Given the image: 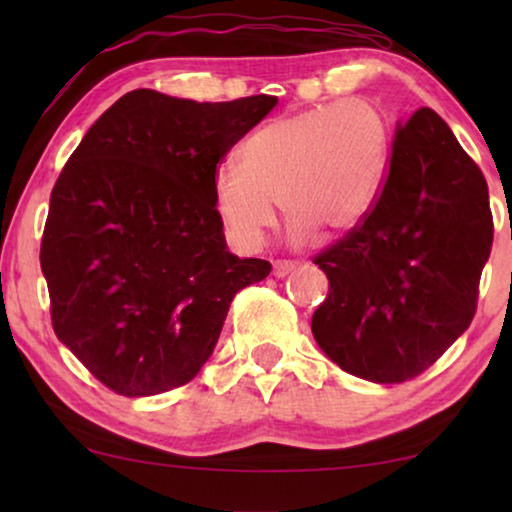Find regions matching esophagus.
I'll return each instance as SVG.
<instances>
[{"mask_svg": "<svg viewBox=\"0 0 512 512\" xmlns=\"http://www.w3.org/2000/svg\"><path fill=\"white\" fill-rule=\"evenodd\" d=\"M293 268H296V263L293 261H275V265H272V275L286 277Z\"/></svg>", "mask_w": 512, "mask_h": 512, "instance_id": "34e87169", "label": "esophagus"}]
</instances>
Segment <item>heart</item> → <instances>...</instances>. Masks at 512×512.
Returning <instances> with one entry per match:
<instances>
[{
  "instance_id": "b5f03b06",
  "label": "heart",
  "mask_w": 512,
  "mask_h": 512,
  "mask_svg": "<svg viewBox=\"0 0 512 512\" xmlns=\"http://www.w3.org/2000/svg\"><path fill=\"white\" fill-rule=\"evenodd\" d=\"M389 158V125L373 102L347 97L272 118L214 172V212L237 251H256L275 226L293 240L352 228L373 205Z\"/></svg>"
}]
</instances>
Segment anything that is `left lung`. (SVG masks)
I'll use <instances>...</instances> for the list:
<instances>
[{"label": "left lung", "mask_w": 512, "mask_h": 512, "mask_svg": "<svg viewBox=\"0 0 512 512\" xmlns=\"http://www.w3.org/2000/svg\"><path fill=\"white\" fill-rule=\"evenodd\" d=\"M492 240L480 167L436 111L417 109L398 125L373 205L312 258L328 277L314 340L361 380H415L471 326Z\"/></svg>", "instance_id": "1"}]
</instances>
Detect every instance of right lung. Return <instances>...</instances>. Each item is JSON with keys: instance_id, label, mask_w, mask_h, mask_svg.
I'll list each match as a JSON object with an SVG mask.
<instances>
[{"instance_id": "obj_1", "label": "right lung", "mask_w": 512, "mask_h": 512, "mask_svg": "<svg viewBox=\"0 0 512 512\" xmlns=\"http://www.w3.org/2000/svg\"><path fill=\"white\" fill-rule=\"evenodd\" d=\"M275 104L272 95L193 102L132 90L62 167L39 251L51 324L114 394L191 382L235 293L270 275L263 258L226 249L212 184Z\"/></svg>"}]
</instances>
